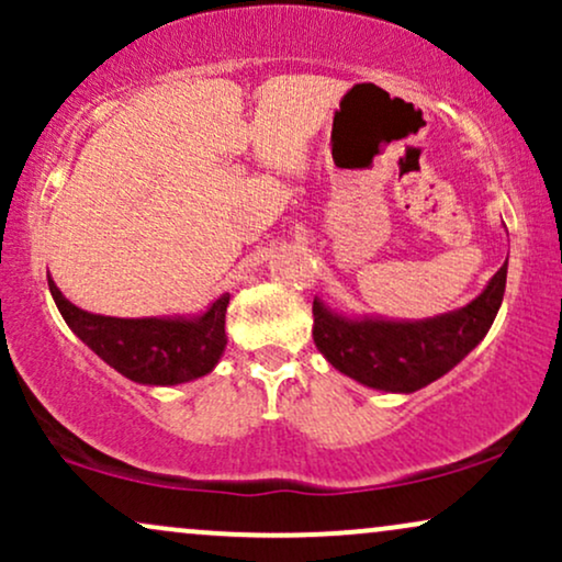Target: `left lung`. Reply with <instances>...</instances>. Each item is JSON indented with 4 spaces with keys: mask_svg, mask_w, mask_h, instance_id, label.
Segmentation results:
<instances>
[{
    "mask_svg": "<svg viewBox=\"0 0 562 562\" xmlns=\"http://www.w3.org/2000/svg\"><path fill=\"white\" fill-rule=\"evenodd\" d=\"M505 280L507 269L502 267L481 299L462 312L406 325L383 319H346L314 301V344L335 370L357 383L393 393L420 391L447 375L483 340L499 312Z\"/></svg>",
    "mask_w": 562,
    "mask_h": 562,
    "instance_id": "1",
    "label": "left lung"
}]
</instances>
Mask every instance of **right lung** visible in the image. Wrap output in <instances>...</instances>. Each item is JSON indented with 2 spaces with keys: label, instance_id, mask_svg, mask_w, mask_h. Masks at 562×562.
<instances>
[{
  "label": "right lung",
  "instance_id": "right-lung-1",
  "mask_svg": "<svg viewBox=\"0 0 562 562\" xmlns=\"http://www.w3.org/2000/svg\"><path fill=\"white\" fill-rule=\"evenodd\" d=\"M53 299L66 322L92 346L113 370L134 383L177 385L209 375L214 370L224 346V314L229 293L218 295L214 306L195 322L184 319H113L94 317L63 299L55 282H49ZM87 318L105 321L102 328H83Z\"/></svg>",
  "mask_w": 562,
  "mask_h": 562
}]
</instances>
